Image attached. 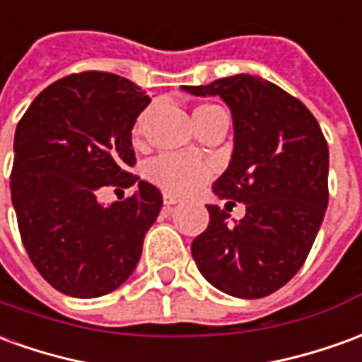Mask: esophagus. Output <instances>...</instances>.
Listing matches in <instances>:
<instances>
[{
  "label": "esophagus",
  "mask_w": 362,
  "mask_h": 362,
  "mask_svg": "<svg viewBox=\"0 0 362 362\" xmlns=\"http://www.w3.org/2000/svg\"><path fill=\"white\" fill-rule=\"evenodd\" d=\"M177 202H179V199H177V197H173V194H163V204L173 206V204H177Z\"/></svg>",
  "instance_id": "34e87169"
}]
</instances>
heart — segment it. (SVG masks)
I'll list each match as a JSON object with an SVG mask.
<instances>
[{"instance_id": "b5f03b06", "label": "heart", "mask_w": 362, "mask_h": 362, "mask_svg": "<svg viewBox=\"0 0 362 362\" xmlns=\"http://www.w3.org/2000/svg\"><path fill=\"white\" fill-rule=\"evenodd\" d=\"M222 109L216 105H201L197 107L193 112L194 127L214 112H220ZM146 120L148 115L142 112L136 119L134 127H132V138L138 144L144 134ZM146 175L152 181L153 185L160 187L161 191L169 194H189L194 193L197 189H201L210 177H212V165L202 160H194V158H187V156H175V153H165L160 156L146 169Z\"/></svg>"}]
</instances>
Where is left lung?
<instances>
[{
	"mask_svg": "<svg viewBox=\"0 0 362 362\" xmlns=\"http://www.w3.org/2000/svg\"><path fill=\"white\" fill-rule=\"evenodd\" d=\"M183 89L218 95L230 107L234 152L212 191L232 199L226 204H245L240 222L206 204L210 222L193 240L194 263L230 296H269L304 265L324 220L329 152L322 128L302 101L257 76L238 74Z\"/></svg>",
	"mask_w": 362,
	"mask_h": 362,
	"instance_id": "8db88e82",
	"label": "left lung"
}]
</instances>
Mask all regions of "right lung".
Listing matches in <instances>:
<instances>
[{
  "instance_id": "add662e5",
  "label": "right lung",
  "mask_w": 362,
  "mask_h": 362,
  "mask_svg": "<svg viewBox=\"0 0 362 362\" xmlns=\"http://www.w3.org/2000/svg\"><path fill=\"white\" fill-rule=\"evenodd\" d=\"M150 97L130 79L81 71L30 103L13 142L11 201L25 250L46 283L74 298L109 294L132 275L161 193L128 169L132 127ZM101 205V186H132Z\"/></svg>"
}]
</instances>
